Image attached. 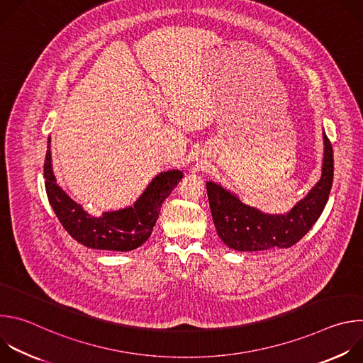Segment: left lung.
Wrapping results in <instances>:
<instances>
[{"instance_id":"left-lung-1","label":"left lung","mask_w":363,"mask_h":363,"mask_svg":"<svg viewBox=\"0 0 363 363\" xmlns=\"http://www.w3.org/2000/svg\"><path fill=\"white\" fill-rule=\"evenodd\" d=\"M322 177L287 214H264L242 203L237 195L214 182H206L210 208L220 238L237 251H263L294 245L320 217L333 182V149L323 132Z\"/></svg>"}]
</instances>
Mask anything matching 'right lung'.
I'll use <instances>...</instances> for the list:
<instances>
[{
  "mask_svg": "<svg viewBox=\"0 0 363 363\" xmlns=\"http://www.w3.org/2000/svg\"><path fill=\"white\" fill-rule=\"evenodd\" d=\"M51 138H48L44 161V179L48 202L65 230L80 244L108 251H130L140 247L152 234L161 206L182 179L178 169L161 172L146 186L132 206L93 217L74 202L56 182L51 168Z\"/></svg>",
  "mask_w": 363,
  "mask_h": 363,
  "instance_id": "right-lung-1",
  "label": "right lung"
}]
</instances>
